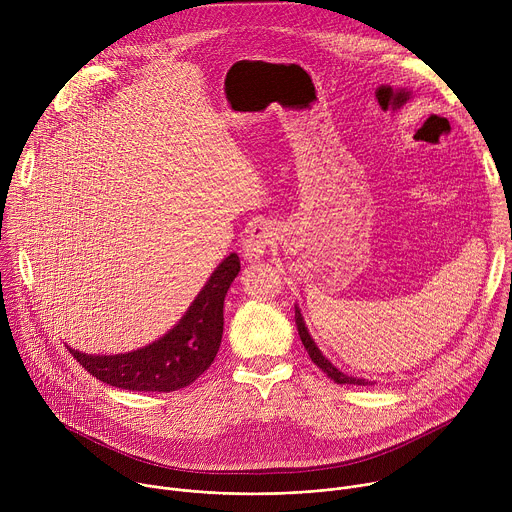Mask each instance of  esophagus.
<instances>
[{
  "label": "esophagus",
  "mask_w": 512,
  "mask_h": 512,
  "mask_svg": "<svg viewBox=\"0 0 512 512\" xmlns=\"http://www.w3.org/2000/svg\"><path fill=\"white\" fill-rule=\"evenodd\" d=\"M273 241H275V229L271 225H267V223L255 225L243 239V257L247 261H257L259 257H263L267 253V249L273 245Z\"/></svg>",
  "instance_id": "34e87169"
}]
</instances>
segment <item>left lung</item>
Listing matches in <instances>:
<instances>
[{
	"instance_id": "left-lung-1",
	"label": "left lung",
	"mask_w": 512,
	"mask_h": 512,
	"mask_svg": "<svg viewBox=\"0 0 512 512\" xmlns=\"http://www.w3.org/2000/svg\"><path fill=\"white\" fill-rule=\"evenodd\" d=\"M296 324H298V332H300L302 344H304V348L308 350L312 362L316 364L318 369H322V371L326 373L328 379H332V381L338 383V385H362V387L375 385V381L362 379V377H354V375H346L344 371H340V369L336 367V364H334V362L318 348V344L314 342V338H312V334H310V330H308V326H306V322H304V316H302L298 304H296Z\"/></svg>"
}]
</instances>
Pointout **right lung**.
I'll use <instances>...</instances> for the list:
<instances>
[{
  "mask_svg": "<svg viewBox=\"0 0 512 512\" xmlns=\"http://www.w3.org/2000/svg\"><path fill=\"white\" fill-rule=\"evenodd\" d=\"M241 271L237 253L225 257L212 271L180 322L162 338L121 354H70L99 381L143 393H170L192 385L212 364L223 340L225 298Z\"/></svg>",
  "mask_w": 512,
  "mask_h": 512,
  "instance_id": "1",
  "label": "right lung"
}]
</instances>
